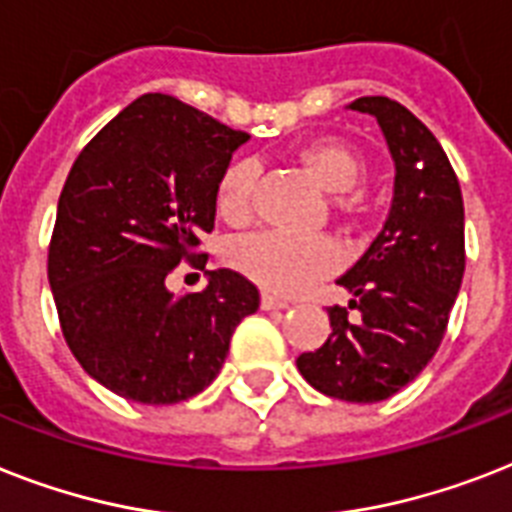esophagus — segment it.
<instances>
[{"label":"esophagus","mask_w":512,"mask_h":512,"mask_svg":"<svg viewBox=\"0 0 512 512\" xmlns=\"http://www.w3.org/2000/svg\"><path fill=\"white\" fill-rule=\"evenodd\" d=\"M260 305H263V310H289V302H286V299L273 297V294H268V292L263 294Z\"/></svg>","instance_id":"1"}]
</instances>
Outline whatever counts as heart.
<instances>
[{
	"instance_id": "heart-1",
	"label": "heart",
	"mask_w": 512,
	"mask_h": 512,
	"mask_svg": "<svg viewBox=\"0 0 512 512\" xmlns=\"http://www.w3.org/2000/svg\"><path fill=\"white\" fill-rule=\"evenodd\" d=\"M294 157L310 176L334 194H347L365 176V162L350 144L334 136L305 141ZM257 181V162L236 157L223 168L215 186V207L228 223L249 215ZM336 247L326 236H294L286 231H257L231 247V263L244 276L278 294H302L336 268Z\"/></svg>"
}]
</instances>
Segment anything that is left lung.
Segmentation results:
<instances>
[{
    "instance_id": "8db88e82",
    "label": "left lung",
    "mask_w": 512,
    "mask_h": 512,
    "mask_svg": "<svg viewBox=\"0 0 512 512\" xmlns=\"http://www.w3.org/2000/svg\"><path fill=\"white\" fill-rule=\"evenodd\" d=\"M350 110L373 115L384 131L394 160L392 210L336 281L355 299L328 307L326 344L302 352L297 368L326 397L381 402L418 378L444 339L465 270L463 194L442 144L407 107L360 97Z\"/></svg>"
}]
</instances>
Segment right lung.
<instances>
[{"label":"right lung","instance_id":"add662e5","mask_svg":"<svg viewBox=\"0 0 512 512\" xmlns=\"http://www.w3.org/2000/svg\"><path fill=\"white\" fill-rule=\"evenodd\" d=\"M249 134L168 94H144L83 147L57 202L49 286L81 368L141 405H176L213 384L234 328L260 307L236 270L207 289L165 286L181 260L205 268L215 186Z\"/></svg>","mask_w":512,"mask_h":512}]
</instances>
